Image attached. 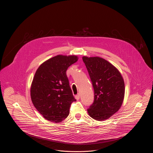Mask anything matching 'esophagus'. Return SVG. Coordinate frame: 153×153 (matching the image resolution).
I'll list each match as a JSON object with an SVG mask.
<instances>
[{
    "label": "esophagus",
    "mask_w": 153,
    "mask_h": 153,
    "mask_svg": "<svg viewBox=\"0 0 153 153\" xmlns=\"http://www.w3.org/2000/svg\"><path fill=\"white\" fill-rule=\"evenodd\" d=\"M75 98L77 100H79L80 99V94H77L75 96Z\"/></svg>",
    "instance_id": "1"
}]
</instances>
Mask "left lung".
Masks as SVG:
<instances>
[{
    "instance_id": "1",
    "label": "left lung",
    "mask_w": 153,
    "mask_h": 153,
    "mask_svg": "<svg viewBox=\"0 0 153 153\" xmlns=\"http://www.w3.org/2000/svg\"><path fill=\"white\" fill-rule=\"evenodd\" d=\"M94 87V101L87 109L96 120L108 119L118 112L125 97V82L118 69L98 56H82Z\"/></svg>"
}]
</instances>
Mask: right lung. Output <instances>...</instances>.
Segmentation results:
<instances>
[{
  "label": "right lung",
  "mask_w": 153,
  "mask_h": 153,
  "mask_svg": "<svg viewBox=\"0 0 153 153\" xmlns=\"http://www.w3.org/2000/svg\"><path fill=\"white\" fill-rule=\"evenodd\" d=\"M78 59L76 55H59L45 61L35 72L30 88L31 101L50 122L59 123L65 119L71 104L76 101L66 72Z\"/></svg>",
  "instance_id": "right-lung-1"
}]
</instances>
